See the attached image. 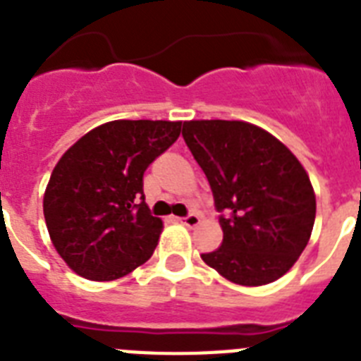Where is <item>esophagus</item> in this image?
I'll return each instance as SVG.
<instances>
[{"label": "esophagus", "mask_w": 361, "mask_h": 361, "mask_svg": "<svg viewBox=\"0 0 361 361\" xmlns=\"http://www.w3.org/2000/svg\"><path fill=\"white\" fill-rule=\"evenodd\" d=\"M180 222L183 224V226H187V227H195V226H198V224H200V216H198V214H195V213H190V214H187V216L180 218Z\"/></svg>", "instance_id": "esophagus-1"}]
</instances>
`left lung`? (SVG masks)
Instances as JSON below:
<instances>
[{
    "label": "left lung",
    "mask_w": 361,
    "mask_h": 361,
    "mask_svg": "<svg viewBox=\"0 0 361 361\" xmlns=\"http://www.w3.org/2000/svg\"><path fill=\"white\" fill-rule=\"evenodd\" d=\"M220 213L222 246L205 264L242 284L283 277L316 220V196L298 157L266 130L242 121H187L181 132Z\"/></svg>",
    "instance_id": "left-lung-1"
}]
</instances>
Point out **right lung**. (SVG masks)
<instances>
[{"mask_svg":"<svg viewBox=\"0 0 361 361\" xmlns=\"http://www.w3.org/2000/svg\"><path fill=\"white\" fill-rule=\"evenodd\" d=\"M181 123L111 121L60 157L44 196L47 231L80 277L114 281L152 257L163 222L145 204L143 174Z\"/></svg>","mask_w":361,"mask_h":361,"instance_id":"1","label":"right lung"}]
</instances>
